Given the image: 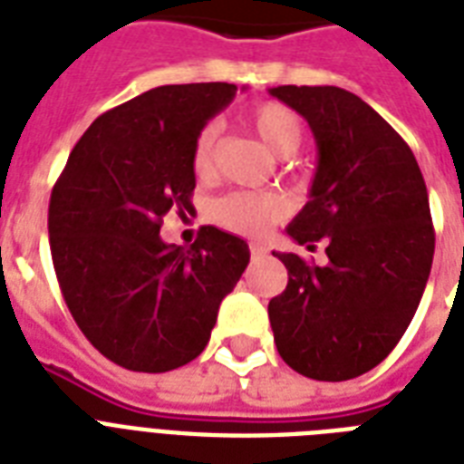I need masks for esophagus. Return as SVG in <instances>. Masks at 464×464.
I'll use <instances>...</instances> for the list:
<instances>
[{
    "label": "esophagus",
    "mask_w": 464,
    "mask_h": 464,
    "mask_svg": "<svg viewBox=\"0 0 464 464\" xmlns=\"http://www.w3.org/2000/svg\"><path fill=\"white\" fill-rule=\"evenodd\" d=\"M250 257H253V260H262V257H267V247L260 246V243H253V246H250Z\"/></svg>",
    "instance_id": "1"
}]
</instances>
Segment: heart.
Segmentation results:
<instances>
[{"label":"heart","mask_w":464,"mask_h":464,"mask_svg":"<svg viewBox=\"0 0 464 464\" xmlns=\"http://www.w3.org/2000/svg\"><path fill=\"white\" fill-rule=\"evenodd\" d=\"M250 125L260 140L267 144L276 156H294L304 144V122L296 112L282 103L255 105L250 115ZM217 125H204L192 141L189 163L199 178L214 173L217 166ZM289 214V204L276 192H231L218 197L211 204V217L221 228L247 238H257L279 224Z\"/></svg>","instance_id":"b5f03b06"}]
</instances>
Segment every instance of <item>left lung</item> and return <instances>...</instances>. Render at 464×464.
<instances>
[{"mask_svg": "<svg viewBox=\"0 0 464 464\" xmlns=\"http://www.w3.org/2000/svg\"><path fill=\"white\" fill-rule=\"evenodd\" d=\"M317 141L310 199L286 233L324 240L327 265L272 253L289 272L269 301L275 344L313 381H349L375 368L402 339L431 272L429 192L407 141L359 96L337 86H276Z\"/></svg>", "mask_w": 464, "mask_h": 464, "instance_id": "8db88e82", "label": "left lung"}]
</instances>
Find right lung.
<instances>
[{"label": "right lung", "mask_w": 464, "mask_h": 464, "mask_svg": "<svg viewBox=\"0 0 464 464\" xmlns=\"http://www.w3.org/2000/svg\"><path fill=\"white\" fill-rule=\"evenodd\" d=\"M236 91L173 83L103 112L54 182L47 231L64 304L127 371L166 373L197 359L250 262L246 240L214 226L189 247L159 233L168 211L192 209V141Z\"/></svg>", "instance_id": "obj_1"}]
</instances>
